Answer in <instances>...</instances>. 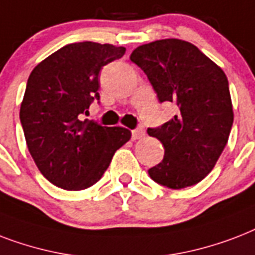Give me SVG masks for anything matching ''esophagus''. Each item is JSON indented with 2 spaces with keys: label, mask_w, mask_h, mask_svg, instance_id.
Returning <instances> with one entry per match:
<instances>
[{
  "label": "esophagus",
  "mask_w": 255,
  "mask_h": 255,
  "mask_svg": "<svg viewBox=\"0 0 255 255\" xmlns=\"http://www.w3.org/2000/svg\"><path fill=\"white\" fill-rule=\"evenodd\" d=\"M131 137H133V139H141V138L145 137V129H143L142 126H139L138 129L133 130V134H131Z\"/></svg>",
  "instance_id": "1"
}]
</instances>
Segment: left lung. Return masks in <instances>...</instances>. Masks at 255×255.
<instances>
[{"mask_svg": "<svg viewBox=\"0 0 255 255\" xmlns=\"http://www.w3.org/2000/svg\"><path fill=\"white\" fill-rule=\"evenodd\" d=\"M130 60L145 72L159 102L178 108L170 121L147 129L165 147L149 175L170 189L193 186L213 170L228 143L234 120L228 77L195 45L177 38L141 45Z\"/></svg>", "mask_w": 255, "mask_h": 255, "instance_id": "1", "label": "left lung"}]
</instances>
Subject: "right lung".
<instances>
[{
    "mask_svg": "<svg viewBox=\"0 0 255 255\" xmlns=\"http://www.w3.org/2000/svg\"><path fill=\"white\" fill-rule=\"evenodd\" d=\"M110 43H69L31 70L19 109L27 149L38 170L65 190L92 186L109 167L114 153L131 137L121 126L81 121L100 98L102 66L125 54Z\"/></svg>",
    "mask_w": 255,
    "mask_h": 255,
    "instance_id": "obj_1",
    "label": "right lung"
}]
</instances>
